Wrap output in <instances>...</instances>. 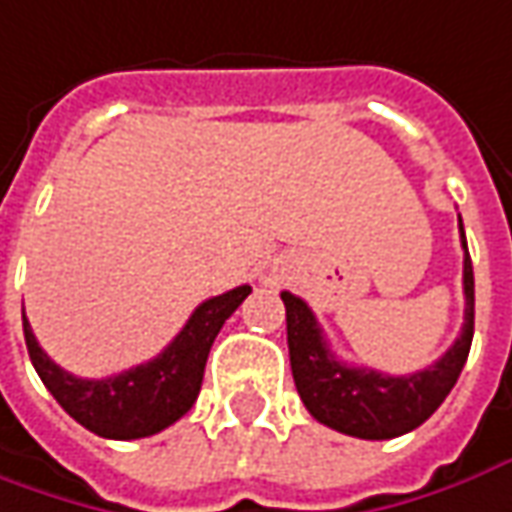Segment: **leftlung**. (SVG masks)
Masks as SVG:
<instances>
[{
    "mask_svg": "<svg viewBox=\"0 0 512 512\" xmlns=\"http://www.w3.org/2000/svg\"><path fill=\"white\" fill-rule=\"evenodd\" d=\"M465 322L457 342L431 367L412 375H387L353 367L330 350L308 302L283 291L291 373L302 403L330 429L361 440H392L426 423L454 389L474 339V266L460 218Z\"/></svg>",
    "mask_w": 512,
    "mask_h": 512,
    "instance_id": "1",
    "label": "left lung"
}]
</instances>
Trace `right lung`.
<instances>
[{
	"instance_id": "1",
	"label": "right lung",
	"mask_w": 512,
	"mask_h": 512,
	"mask_svg": "<svg viewBox=\"0 0 512 512\" xmlns=\"http://www.w3.org/2000/svg\"><path fill=\"white\" fill-rule=\"evenodd\" d=\"M249 294L252 285H238L227 294L201 302L179 336L159 356L109 378H78L61 370L38 347L22 308L24 342L38 378L64 406L66 415L100 437L139 440L168 429L190 412L201 392L212 342Z\"/></svg>"
}]
</instances>
